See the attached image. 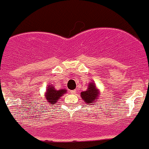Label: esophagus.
I'll return each mask as SVG.
<instances>
[{
  "instance_id": "34e87169",
  "label": "esophagus",
  "mask_w": 149,
  "mask_h": 149,
  "mask_svg": "<svg viewBox=\"0 0 149 149\" xmlns=\"http://www.w3.org/2000/svg\"><path fill=\"white\" fill-rule=\"evenodd\" d=\"M76 90H71V91H70V93H71V94H76Z\"/></svg>"
}]
</instances>
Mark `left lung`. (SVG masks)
Instances as JSON below:
<instances>
[{
  "label": "left lung",
  "mask_w": 149,
  "mask_h": 149,
  "mask_svg": "<svg viewBox=\"0 0 149 149\" xmlns=\"http://www.w3.org/2000/svg\"><path fill=\"white\" fill-rule=\"evenodd\" d=\"M98 95L99 90L97 89L95 84H93L92 82L88 85V88L86 91H82L81 93V98L84 100L83 102L90 104H92L91 103H95Z\"/></svg>",
  "instance_id": "left-lung-1"
}]
</instances>
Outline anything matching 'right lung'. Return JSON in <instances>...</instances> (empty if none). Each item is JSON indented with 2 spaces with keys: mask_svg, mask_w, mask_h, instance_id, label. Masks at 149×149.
<instances>
[{
  "mask_svg": "<svg viewBox=\"0 0 149 149\" xmlns=\"http://www.w3.org/2000/svg\"><path fill=\"white\" fill-rule=\"evenodd\" d=\"M65 92L66 91L65 89L55 90L54 86H48L45 94V100H47L46 103L55 104L57 102H58V100L60 99V97L63 94H65Z\"/></svg>",
  "mask_w": 149,
  "mask_h": 149,
  "instance_id": "obj_1",
  "label": "right lung"
}]
</instances>
